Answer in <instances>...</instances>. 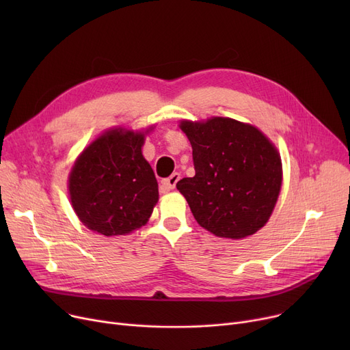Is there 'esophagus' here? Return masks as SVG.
<instances>
[{"mask_svg":"<svg viewBox=\"0 0 350 350\" xmlns=\"http://www.w3.org/2000/svg\"><path fill=\"white\" fill-rule=\"evenodd\" d=\"M178 180H180V174L178 173H173L167 178L161 180V186H160L161 193H167L169 190H173L176 187L177 183H178Z\"/></svg>","mask_w":350,"mask_h":350,"instance_id":"34e87169","label":"esophagus"}]
</instances>
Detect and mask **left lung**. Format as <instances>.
<instances>
[{
  "mask_svg": "<svg viewBox=\"0 0 350 350\" xmlns=\"http://www.w3.org/2000/svg\"><path fill=\"white\" fill-rule=\"evenodd\" d=\"M180 127L191 143L196 174L181 178L177 189L197 223L232 240L258 231L281 190V157L273 144L256 127L228 118Z\"/></svg>",
  "mask_w": 350,
  "mask_h": 350,
  "instance_id": "1",
  "label": "left lung"
}]
</instances>
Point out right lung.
Segmentation results:
<instances>
[{"label":"right lung","mask_w":350,"mask_h":350,"mask_svg":"<svg viewBox=\"0 0 350 350\" xmlns=\"http://www.w3.org/2000/svg\"><path fill=\"white\" fill-rule=\"evenodd\" d=\"M143 143L142 133L115 129L92 143L72 167L70 201L89 230L123 235L150 218L159 186L142 154Z\"/></svg>","instance_id":"obj_1"}]
</instances>
